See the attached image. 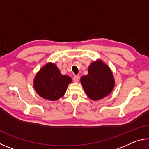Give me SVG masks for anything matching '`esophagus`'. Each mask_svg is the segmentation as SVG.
I'll list each match as a JSON object with an SVG mask.
<instances>
[{
    "mask_svg": "<svg viewBox=\"0 0 149 149\" xmlns=\"http://www.w3.org/2000/svg\"><path fill=\"white\" fill-rule=\"evenodd\" d=\"M79 79H80V77H79V76H78V75H75V76H74V78H73L74 82H78L79 81Z\"/></svg>",
    "mask_w": 149,
    "mask_h": 149,
    "instance_id": "1",
    "label": "esophagus"
}]
</instances>
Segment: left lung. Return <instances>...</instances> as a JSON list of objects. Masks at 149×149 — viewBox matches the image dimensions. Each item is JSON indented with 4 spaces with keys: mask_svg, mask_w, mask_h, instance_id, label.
I'll return each instance as SVG.
<instances>
[{
    "mask_svg": "<svg viewBox=\"0 0 149 149\" xmlns=\"http://www.w3.org/2000/svg\"><path fill=\"white\" fill-rule=\"evenodd\" d=\"M81 84L89 98L97 100L112 91L115 81L110 68L101 60H98L91 64L88 74L81 77Z\"/></svg>",
    "mask_w": 149,
    "mask_h": 149,
    "instance_id": "obj_1",
    "label": "left lung"
}]
</instances>
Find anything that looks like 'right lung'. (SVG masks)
I'll return each mask as SVG.
<instances>
[{"label":"right lung","instance_id":"add662e5","mask_svg":"<svg viewBox=\"0 0 149 149\" xmlns=\"http://www.w3.org/2000/svg\"><path fill=\"white\" fill-rule=\"evenodd\" d=\"M72 81L68 75L61 74L56 65L49 62L35 75L33 87L40 97L54 101L64 96Z\"/></svg>","mask_w":149,"mask_h":149}]
</instances>
